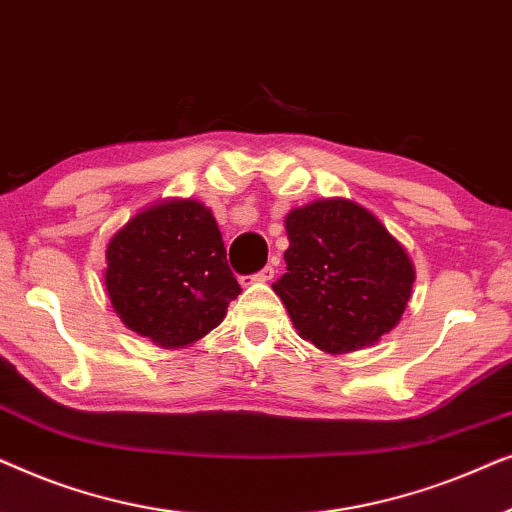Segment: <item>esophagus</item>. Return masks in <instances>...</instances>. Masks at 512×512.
<instances>
[{
  "label": "esophagus",
  "mask_w": 512,
  "mask_h": 512,
  "mask_svg": "<svg viewBox=\"0 0 512 512\" xmlns=\"http://www.w3.org/2000/svg\"><path fill=\"white\" fill-rule=\"evenodd\" d=\"M272 277H275V268H272V265H265V268H263L261 272H256V275L251 277V282L263 284V282H270Z\"/></svg>",
  "instance_id": "34e87169"
}]
</instances>
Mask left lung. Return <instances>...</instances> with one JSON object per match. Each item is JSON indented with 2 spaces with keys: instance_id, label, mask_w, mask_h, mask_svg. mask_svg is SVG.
<instances>
[{
  "instance_id": "1",
  "label": "left lung",
  "mask_w": 512,
  "mask_h": 512,
  "mask_svg": "<svg viewBox=\"0 0 512 512\" xmlns=\"http://www.w3.org/2000/svg\"><path fill=\"white\" fill-rule=\"evenodd\" d=\"M286 272L272 289L298 335L326 354L375 345L410 303L415 265L366 207L314 200L284 219Z\"/></svg>"
}]
</instances>
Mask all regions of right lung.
Listing matches in <instances>:
<instances>
[{
	"instance_id": "add662e5",
	"label": "right lung",
	"mask_w": 512,
	"mask_h": 512,
	"mask_svg": "<svg viewBox=\"0 0 512 512\" xmlns=\"http://www.w3.org/2000/svg\"><path fill=\"white\" fill-rule=\"evenodd\" d=\"M104 286L123 324L163 349L205 338L242 293L212 209L191 198L153 202L111 235Z\"/></svg>"
}]
</instances>
